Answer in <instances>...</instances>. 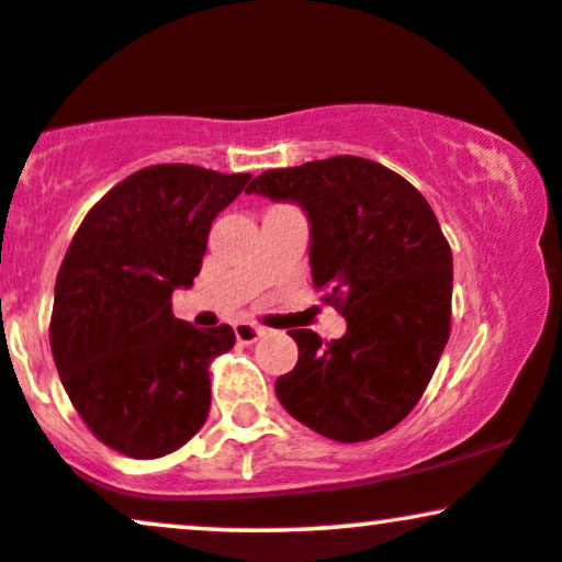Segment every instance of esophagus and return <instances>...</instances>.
<instances>
[{
  "mask_svg": "<svg viewBox=\"0 0 562 562\" xmlns=\"http://www.w3.org/2000/svg\"><path fill=\"white\" fill-rule=\"evenodd\" d=\"M263 335V327L261 325H254V322H235V338L237 344L243 346H250L256 344Z\"/></svg>",
  "mask_w": 562,
  "mask_h": 562,
  "instance_id": "34e87169",
  "label": "esophagus"
}]
</instances>
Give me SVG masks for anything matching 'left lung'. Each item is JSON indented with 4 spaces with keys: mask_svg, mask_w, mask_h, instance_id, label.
Segmentation results:
<instances>
[{
    "mask_svg": "<svg viewBox=\"0 0 562 562\" xmlns=\"http://www.w3.org/2000/svg\"><path fill=\"white\" fill-rule=\"evenodd\" d=\"M245 192L301 205L314 288L348 325L330 344L290 330L299 364L277 378V398L333 441L385 434L420 402L449 340L451 248L434 209L396 171L357 156L263 171Z\"/></svg>",
    "mask_w": 562,
    "mask_h": 562,
    "instance_id": "left-lung-1",
    "label": "left lung"
}]
</instances>
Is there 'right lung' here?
I'll use <instances>...</instances> for the list:
<instances>
[{"label":"right lung","instance_id":"right-lung-1","mask_svg":"<svg viewBox=\"0 0 562 562\" xmlns=\"http://www.w3.org/2000/svg\"><path fill=\"white\" fill-rule=\"evenodd\" d=\"M248 179L190 164L134 171L89 211L63 259L49 325L57 372L87 428L121 454H169L209 417V364L235 333L177 319L171 293L192 285L211 224Z\"/></svg>","mask_w":562,"mask_h":562}]
</instances>
